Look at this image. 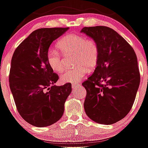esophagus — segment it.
Wrapping results in <instances>:
<instances>
[{
    "label": "esophagus",
    "mask_w": 148,
    "mask_h": 148,
    "mask_svg": "<svg viewBox=\"0 0 148 148\" xmlns=\"http://www.w3.org/2000/svg\"><path fill=\"white\" fill-rule=\"evenodd\" d=\"M80 86V84H72V88L73 91H75L78 89V87Z\"/></svg>",
    "instance_id": "34e87169"
}]
</instances>
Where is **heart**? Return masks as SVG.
Segmentation results:
<instances>
[{
    "label": "heart",
    "instance_id": "obj_1",
    "mask_svg": "<svg viewBox=\"0 0 148 148\" xmlns=\"http://www.w3.org/2000/svg\"><path fill=\"white\" fill-rule=\"evenodd\" d=\"M58 48L65 56H74L76 67L66 70L61 75L64 82L76 83L84 78L88 70L96 66L100 57V48L95 39L80 34H71L64 37L58 43ZM47 61L52 70L60 72L64 69L62 59L56 50L49 49L47 52Z\"/></svg>",
    "mask_w": 148,
    "mask_h": 148
}]
</instances>
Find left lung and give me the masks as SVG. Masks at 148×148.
Wrapping results in <instances>:
<instances>
[{"mask_svg":"<svg viewBox=\"0 0 148 148\" xmlns=\"http://www.w3.org/2000/svg\"><path fill=\"white\" fill-rule=\"evenodd\" d=\"M81 32L95 39L100 48L96 69L82 83L86 90V114L97 123L112 124L124 118L134 104L140 82L137 56L112 28L90 26Z\"/></svg>","mask_w":148,"mask_h":148,"instance_id":"8db88e82","label":"left lung"}]
</instances>
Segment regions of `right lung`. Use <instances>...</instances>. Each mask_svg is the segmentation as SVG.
<instances>
[{
  "label": "right lung",
  "instance_id": "right-lung-1",
  "mask_svg": "<svg viewBox=\"0 0 148 148\" xmlns=\"http://www.w3.org/2000/svg\"><path fill=\"white\" fill-rule=\"evenodd\" d=\"M44 28L33 31L16 48L11 60L9 84L16 108L26 122L46 127L62 116L71 93L70 83L54 85L59 76L47 61L52 42L68 30Z\"/></svg>",
  "mask_w": 148,
  "mask_h": 148
}]
</instances>
